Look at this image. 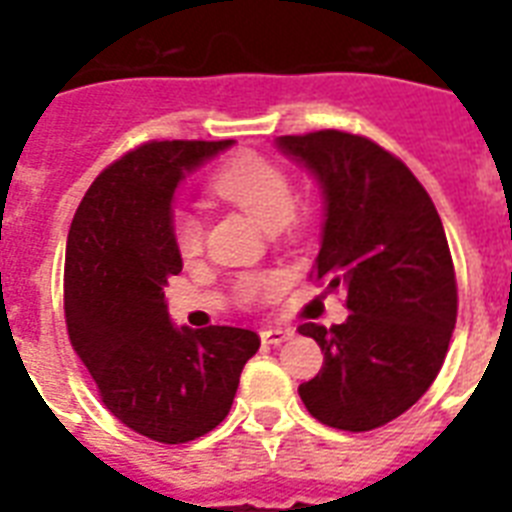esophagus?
Returning <instances> with one entry per match:
<instances>
[{"label":"esophagus","instance_id":"esophagus-1","mask_svg":"<svg viewBox=\"0 0 512 512\" xmlns=\"http://www.w3.org/2000/svg\"><path fill=\"white\" fill-rule=\"evenodd\" d=\"M292 337H295V329L289 327H268L260 332V340L268 342V345H284Z\"/></svg>","mask_w":512,"mask_h":512}]
</instances>
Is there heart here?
<instances>
[{"mask_svg":"<svg viewBox=\"0 0 512 512\" xmlns=\"http://www.w3.org/2000/svg\"><path fill=\"white\" fill-rule=\"evenodd\" d=\"M209 188L220 199L244 209L263 228H281L295 212V183L279 164L260 154L244 151L209 177ZM172 239L183 257H193L201 249V225L188 212H177L172 220ZM284 289V276L279 273H252L241 279V303H268Z\"/></svg>","mask_w":512,"mask_h":512,"instance_id":"heart-1","label":"heart"}]
</instances>
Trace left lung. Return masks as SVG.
<instances>
[{"instance_id": "left-lung-1", "label": "left lung", "mask_w": 512, "mask_h": 512, "mask_svg": "<svg viewBox=\"0 0 512 512\" xmlns=\"http://www.w3.org/2000/svg\"><path fill=\"white\" fill-rule=\"evenodd\" d=\"M276 146L319 183L324 223L311 281L342 289L350 311L329 329L300 327L324 353L300 398L329 428H380L420 401L449 350L457 281L444 225L409 167L372 140L321 130Z\"/></svg>"}]
</instances>
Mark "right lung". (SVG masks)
<instances>
[{
  "label": "right lung",
  "mask_w": 512,
  "mask_h": 512,
  "mask_svg": "<svg viewBox=\"0 0 512 512\" xmlns=\"http://www.w3.org/2000/svg\"><path fill=\"white\" fill-rule=\"evenodd\" d=\"M233 140H159L90 185L66 247V324L116 420L159 444H185L228 417L252 329H177L164 287L183 271L172 239L177 185Z\"/></svg>",
  "instance_id": "add662e5"
}]
</instances>
